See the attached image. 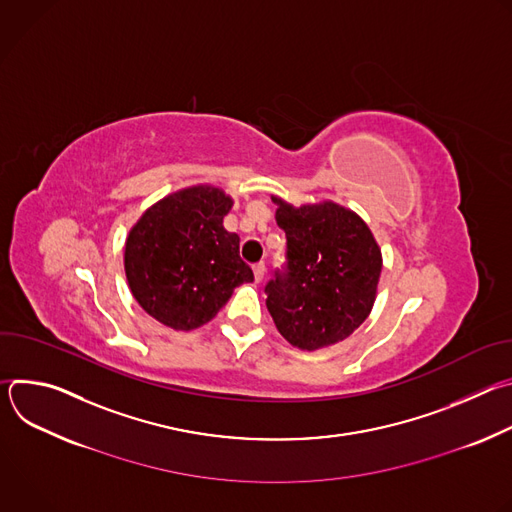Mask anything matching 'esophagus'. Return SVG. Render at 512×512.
<instances>
[{
	"instance_id": "1",
	"label": "esophagus",
	"mask_w": 512,
	"mask_h": 512,
	"mask_svg": "<svg viewBox=\"0 0 512 512\" xmlns=\"http://www.w3.org/2000/svg\"><path fill=\"white\" fill-rule=\"evenodd\" d=\"M253 273H255V279L261 281L265 277V263H255L253 265Z\"/></svg>"
}]
</instances>
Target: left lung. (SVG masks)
Returning <instances> with one entry per match:
<instances>
[{
	"mask_svg": "<svg viewBox=\"0 0 512 512\" xmlns=\"http://www.w3.org/2000/svg\"><path fill=\"white\" fill-rule=\"evenodd\" d=\"M285 265L267 281V310L279 334L302 350L348 338L375 304L381 249L360 216L334 202L294 208L279 198Z\"/></svg>",
	"mask_w": 512,
	"mask_h": 512,
	"instance_id": "8db88e82",
	"label": "left lung"
}]
</instances>
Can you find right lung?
Masks as SVG:
<instances>
[{
    "label": "right lung",
    "instance_id": "obj_1",
    "mask_svg": "<svg viewBox=\"0 0 512 512\" xmlns=\"http://www.w3.org/2000/svg\"><path fill=\"white\" fill-rule=\"evenodd\" d=\"M233 200L192 186L143 212L125 243V275L137 304L174 330L210 322L233 289L253 281L239 235L223 227Z\"/></svg>",
    "mask_w": 512,
    "mask_h": 512
}]
</instances>
